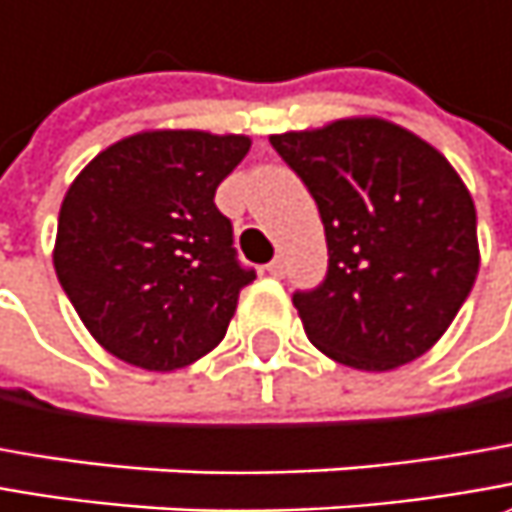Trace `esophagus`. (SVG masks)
<instances>
[{"label": "esophagus", "instance_id": "34e87169", "mask_svg": "<svg viewBox=\"0 0 512 512\" xmlns=\"http://www.w3.org/2000/svg\"><path fill=\"white\" fill-rule=\"evenodd\" d=\"M266 272L272 274V277H283V274H286V266H283V260H280V257H274L272 263L266 266Z\"/></svg>", "mask_w": 512, "mask_h": 512}]
</instances>
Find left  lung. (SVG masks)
<instances>
[{"label":"left lung","mask_w":512,"mask_h":512,"mask_svg":"<svg viewBox=\"0 0 512 512\" xmlns=\"http://www.w3.org/2000/svg\"><path fill=\"white\" fill-rule=\"evenodd\" d=\"M269 141L326 226V280L294 294L311 345L357 371H394L431 351L479 274L476 206L459 172L379 115Z\"/></svg>","instance_id":"obj_1"}]
</instances>
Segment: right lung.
Returning a JSON list of instances; mask_svg holds the SVG:
<instances>
[{
  "mask_svg": "<svg viewBox=\"0 0 512 512\" xmlns=\"http://www.w3.org/2000/svg\"><path fill=\"white\" fill-rule=\"evenodd\" d=\"M249 147V135L141 130L76 175L53 266L104 351L167 374L221 343L255 272L235 260L215 189Z\"/></svg>",
  "mask_w": 512,
  "mask_h": 512,
  "instance_id": "1",
  "label": "right lung"
}]
</instances>
